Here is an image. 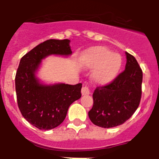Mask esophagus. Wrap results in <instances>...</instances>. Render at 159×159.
<instances>
[{"label":"esophagus","mask_w":159,"mask_h":159,"mask_svg":"<svg viewBox=\"0 0 159 159\" xmlns=\"http://www.w3.org/2000/svg\"><path fill=\"white\" fill-rule=\"evenodd\" d=\"M81 92H82L83 95H87L90 94V88L88 86H84L81 90Z\"/></svg>","instance_id":"obj_1"}]
</instances>
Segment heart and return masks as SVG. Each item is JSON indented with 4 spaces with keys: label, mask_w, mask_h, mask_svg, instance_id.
I'll return each instance as SVG.
<instances>
[{
    "label": "heart",
    "mask_w": 159,
    "mask_h": 159,
    "mask_svg": "<svg viewBox=\"0 0 159 159\" xmlns=\"http://www.w3.org/2000/svg\"><path fill=\"white\" fill-rule=\"evenodd\" d=\"M83 64L86 67L93 68L92 78L99 84L111 82L117 75L121 67V57L112 53L108 48L97 46L88 49L82 57Z\"/></svg>",
    "instance_id": "b5f03b06"
}]
</instances>
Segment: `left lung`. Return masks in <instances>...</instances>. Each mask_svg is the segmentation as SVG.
I'll list each match as a JSON object with an SVG mask.
<instances>
[{"label":"left lung","instance_id":"obj_1","mask_svg":"<svg viewBox=\"0 0 159 159\" xmlns=\"http://www.w3.org/2000/svg\"><path fill=\"white\" fill-rule=\"evenodd\" d=\"M126 56L124 71L110 84L97 87L92 95L94 103L88 116L98 127L110 128L123 124L139 106L143 71L132 55L126 52Z\"/></svg>","mask_w":159,"mask_h":159}]
</instances>
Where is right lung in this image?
<instances>
[{
  "instance_id": "1",
  "label": "right lung",
  "mask_w": 159,
  "mask_h": 159,
  "mask_svg": "<svg viewBox=\"0 0 159 159\" xmlns=\"http://www.w3.org/2000/svg\"><path fill=\"white\" fill-rule=\"evenodd\" d=\"M70 40H48L32 48L20 61L15 77L17 104L30 124L40 130H51L61 124L68 107L81 97L82 84L43 85L35 72L49 55L71 54Z\"/></svg>"
}]
</instances>
